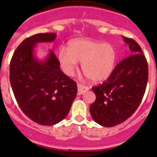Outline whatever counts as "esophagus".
Wrapping results in <instances>:
<instances>
[{"label": "esophagus", "mask_w": 157, "mask_h": 157, "mask_svg": "<svg viewBox=\"0 0 157 157\" xmlns=\"http://www.w3.org/2000/svg\"><path fill=\"white\" fill-rule=\"evenodd\" d=\"M77 94L78 95H82L83 94V93H86V91H88V87H86V86H83V85L81 84H78L77 85Z\"/></svg>", "instance_id": "1"}]
</instances>
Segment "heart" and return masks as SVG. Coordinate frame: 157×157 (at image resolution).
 <instances>
[{
    "mask_svg": "<svg viewBox=\"0 0 157 157\" xmlns=\"http://www.w3.org/2000/svg\"><path fill=\"white\" fill-rule=\"evenodd\" d=\"M58 61L63 72L74 74L78 61H81L83 72L95 83L106 80L113 72L116 61V51L107 42L90 39H76L67 44V49L61 48Z\"/></svg>",
    "mask_w": 157,
    "mask_h": 157,
    "instance_id": "heart-1",
    "label": "heart"
}]
</instances>
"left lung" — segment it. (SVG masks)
<instances>
[{"mask_svg":"<svg viewBox=\"0 0 157 157\" xmlns=\"http://www.w3.org/2000/svg\"><path fill=\"white\" fill-rule=\"evenodd\" d=\"M129 56L113 70L106 81L93 87L96 100L90 106L93 119L105 127L124 122L138 108L146 90L148 65L140 45L124 37Z\"/></svg>","mask_w":157,"mask_h":157,"instance_id":"obj_1","label":"left lung"}]
</instances>
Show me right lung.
Returning <instances> with one entry per match:
<instances>
[{"instance_id": "add662e5", "label": "right lung", "mask_w": 157, "mask_h": 157, "mask_svg": "<svg viewBox=\"0 0 157 157\" xmlns=\"http://www.w3.org/2000/svg\"><path fill=\"white\" fill-rule=\"evenodd\" d=\"M56 33H39L26 38L12 57L10 81L23 113L42 125H54L68 114L77 93L75 81L60 69L52 51L44 60L36 57V44L52 42Z\"/></svg>"}]
</instances>
